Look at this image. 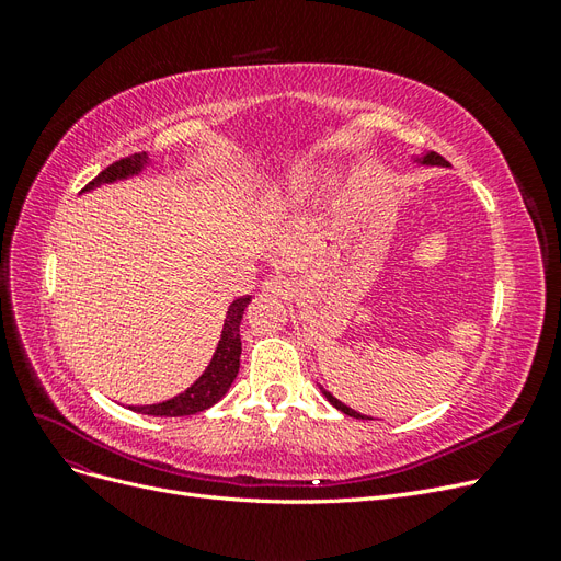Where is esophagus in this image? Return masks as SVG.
<instances>
[{
    "mask_svg": "<svg viewBox=\"0 0 561 561\" xmlns=\"http://www.w3.org/2000/svg\"><path fill=\"white\" fill-rule=\"evenodd\" d=\"M262 290H264V295L285 299V297H290V293H293V283H290V278H285V276L278 274V276L266 278L262 283Z\"/></svg>",
    "mask_w": 561,
    "mask_h": 561,
    "instance_id": "34e87169",
    "label": "esophagus"
}]
</instances>
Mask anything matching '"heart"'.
Instances as JSON below:
<instances>
[{
    "mask_svg": "<svg viewBox=\"0 0 561 561\" xmlns=\"http://www.w3.org/2000/svg\"><path fill=\"white\" fill-rule=\"evenodd\" d=\"M299 182H301V180H299Z\"/></svg>",
    "mask_w": 561,
    "mask_h": 561,
    "instance_id": "heart-1",
    "label": "heart"
}]
</instances>
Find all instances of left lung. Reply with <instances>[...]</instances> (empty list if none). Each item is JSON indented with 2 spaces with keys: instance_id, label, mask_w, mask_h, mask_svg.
<instances>
[{
  "instance_id": "1",
  "label": "left lung",
  "mask_w": 561,
  "mask_h": 561,
  "mask_svg": "<svg viewBox=\"0 0 561 561\" xmlns=\"http://www.w3.org/2000/svg\"><path fill=\"white\" fill-rule=\"evenodd\" d=\"M419 163H423V165H443V168H447L449 163L443 159V157H439V154H435V151H428V154L426 157H423V159H419ZM322 390V396H325L328 398V402L332 404V407H336V410L339 412H344L346 416H353V419H371V416H365V414H360V412H355V410H351V407H346L342 400H336L332 393H328V390L325 388H320Z\"/></svg>"
}]
</instances>
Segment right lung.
I'll list each match as a JSON object with an SVG mask.
<instances>
[{
    "mask_svg": "<svg viewBox=\"0 0 561 561\" xmlns=\"http://www.w3.org/2000/svg\"><path fill=\"white\" fill-rule=\"evenodd\" d=\"M147 163H149V157L145 154V151H140V154H130L126 159H118L112 165H107L95 180H91L87 186H83L81 192H91L93 186L138 175ZM248 304H250V297L233 299V304L227 311L222 336H219V344L215 348L210 365L190 388L184 390V393L165 400V402H159V404L130 407V410L138 414H147V416H190V414H198L203 410H208V407L222 400L241 367V320H243V311Z\"/></svg>",
    "mask_w": 561,
    "mask_h": 561,
    "instance_id": "add662e5",
    "label": "right lung"
}]
</instances>
